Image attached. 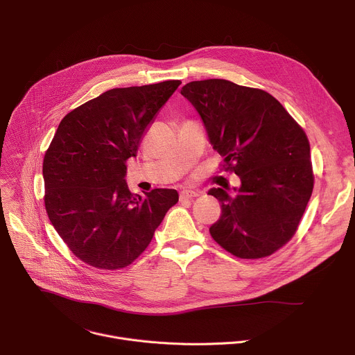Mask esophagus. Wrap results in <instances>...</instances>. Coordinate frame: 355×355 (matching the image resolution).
I'll list each match as a JSON object with an SVG mask.
<instances>
[{
  "mask_svg": "<svg viewBox=\"0 0 355 355\" xmlns=\"http://www.w3.org/2000/svg\"><path fill=\"white\" fill-rule=\"evenodd\" d=\"M195 196H199L198 191H191V189H184L180 192V199H192Z\"/></svg>",
  "mask_w": 355,
  "mask_h": 355,
  "instance_id": "obj_1",
  "label": "esophagus"
}]
</instances>
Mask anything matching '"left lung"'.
<instances>
[{"label":"left lung","mask_w":355,"mask_h":355,"mask_svg":"<svg viewBox=\"0 0 355 355\" xmlns=\"http://www.w3.org/2000/svg\"><path fill=\"white\" fill-rule=\"evenodd\" d=\"M181 95L199 114L223 167L241 181L233 193L208 191L222 204L209 227L214 240L240 259L271 256L295 234L312 195L305 132L263 89L212 78L185 84Z\"/></svg>","instance_id":"obj_1"}]
</instances>
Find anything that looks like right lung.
Segmentation results:
<instances>
[{
    "mask_svg": "<svg viewBox=\"0 0 355 355\" xmlns=\"http://www.w3.org/2000/svg\"><path fill=\"white\" fill-rule=\"evenodd\" d=\"M180 80L114 88L67 114L43 160L44 207L63 241L101 270L133 263L153 239L175 189L132 193L126 160Z\"/></svg>",
    "mask_w": 355,
    "mask_h": 355,
    "instance_id": "right-lung-1",
    "label": "right lung"
}]
</instances>
